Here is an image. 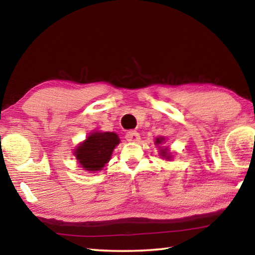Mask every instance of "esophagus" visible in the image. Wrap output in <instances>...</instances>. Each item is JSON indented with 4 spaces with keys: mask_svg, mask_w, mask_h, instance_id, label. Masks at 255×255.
Here are the masks:
<instances>
[{
    "mask_svg": "<svg viewBox=\"0 0 255 255\" xmlns=\"http://www.w3.org/2000/svg\"><path fill=\"white\" fill-rule=\"evenodd\" d=\"M126 139L128 141H132V143H137V141H139L140 136L137 131H129L126 133Z\"/></svg>",
    "mask_w": 255,
    "mask_h": 255,
    "instance_id": "34e87169",
    "label": "esophagus"
}]
</instances>
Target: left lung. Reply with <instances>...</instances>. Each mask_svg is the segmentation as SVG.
Wrapping results in <instances>:
<instances>
[{"label":"left lung","instance_id":"1","mask_svg":"<svg viewBox=\"0 0 255 255\" xmlns=\"http://www.w3.org/2000/svg\"><path fill=\"white\" fill-rule=\"evenodd\" d=\"M164 140V138H161V137H158V138H156V141H155V144L156 145H158V144H161L162 141ZM167 149L165 148V149H162V152H161V155L163 157H166V158H170V156H167Z\"/></svg>","mask_w":255,"mask_h":255}]
</instances>
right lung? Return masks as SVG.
Here are the masks:
<instances>
[{
	"label": "right lung",
	"mask_w": 255,
	"mask_h": 255,
	"mask_svg": "<svg viewBox=\"0 0 255 255\" xmlns=\"http://www.w3.org/2000/svg\"><path fill=\"white\" fill-rule=\"evenodd\" d=\"M115 132H93L75 150V156L86 171L101 170L109 162L112 150L119 144Z\"/></svg>",
	"instance_id": "add662e5"
}]
</instances>
